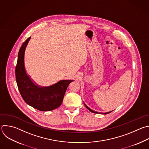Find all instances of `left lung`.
Returning a JSON list of instances; mask_svg holds the SVG:
<instances>
[{
	"label": "left lung",
	"mask_w": 149,
	"mask_h": 149,
	"mask_svg": "<svg viewBox=\"0 0 149 149\" xmlns=\"http://www.w3.org/2000/svg\"><path fill=\"white\" fill-rule=\"evenodd\" d=\"M84 105L85 106V107L89 111H91V112H92V113H101V114H104V115H106V114H108V113H109L110 112H111L112 111H111V112H107V113H101V112H95V111H93V110H92L91 109H90L89 107H88L87 106H86V105L85 104H84Z\"/></svg>",
	"instance_id": "obj_1"
}]
</instances>
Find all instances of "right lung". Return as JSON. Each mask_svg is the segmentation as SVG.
<instances>
[{"mask_svg":"<svg viewBox=\"0 0 149 149\" xmlns=\"http://www.w3.org/2000/svg\"><path fill=\"white\" fill-rule=\"evenodd\" d=\"M31 38L29 37L20 47L15 74L19 91L29 105L40 111H50L62 104L68 85L74 80H61L49 86H40L31 79L24 67V53Z\"/></svg>","mask_w":149,"mask_h":149,"instance_id":"right-lung-1","label":"right lung"}]
</instances>
